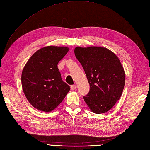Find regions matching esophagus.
Wrapping results in <instances>:
<instances>
[{
    "instance_id": "obj_1",
    "label": "esophagus",
    "mask_w": 150,
    "mask_h": 150,
    "mask_svg": "<svg viewBox=\"0 0 150 150\" xmlns=\"http://www.w3.org/2000/svg\"><path fill=\"white\" fill-rule=\"evenodd\" d=\"M76 88V85H71V90H75Z\"/></svg>"
}]
</instances>
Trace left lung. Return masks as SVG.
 I'll use <instances>...</instances> for the list:
<instances>
[{"label": "left lung", "mask_w": 150, "mask_h": 150, "mask_svg": "<svg viewBox=\"0 0 150 150\" xmlns=\"http://www.w3.org/2000/svg\"><path fill=\"white\" fill-rule=\"evenodd\" d=\"M74 52L90 86L85 102L94 113L108 112L120 99L125 85V71L119 58L103 47L78 46Z\"/></svg>", "instance_id": "obj_1"}]
</instances>
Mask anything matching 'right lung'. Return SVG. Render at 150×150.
<instances>
[{
    "label": "right lung",
    "instance_id": "add662e5",
    "mask_svg": "<svg viewBox=\"0 0 150 150\" xmlns=\"http://www.w3.org/2000/svg\"><path fill=\"white\" fill-rule=\"evenodd\" d=\"M69 51L64 46H49L38 50L25 64L21 86L28 101L35 108L51 112L70 90L64 82L57 64Z\"/></svg>",
    "mask_w": 150,
    "mask_h": 150
}]
</instances>
